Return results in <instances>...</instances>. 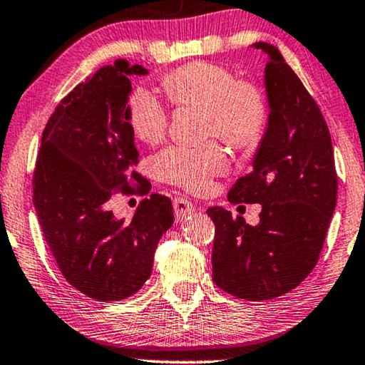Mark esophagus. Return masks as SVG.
Returning a JSON list of instances; mask_svg holds the SVG:
<instances>
[{
    "instance_id": "1",
    "label": "esophagus",
    "mask_w": 365,
    "mask_h": 365,
    "mask_svg": "<svg viewBox=\"0 0 365 365\" xmlns=\"http://www.w3.org/2000/svg\"><path fill=\"white\" fill-rule=\"evenodd\" d=\"M173 206H174V214H176L179 221H182L184 217H187L189 214L194 211V204L186 197H176L173 201Z\"/></svg>"
}]
</instances>
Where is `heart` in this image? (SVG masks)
Here are the masks:
<instances>
[{"label":"heart","instance_id":"heart-1","mask_svg":"<svg viewBox=\"0 0 365 365\" xmlns=\"http://www.w3.org/2000/svg\"><path fill=\"white\" fill-rule=\"evenodd\" d=\"M161 86L174 106L206 109V134L221 138L229 146H252L266 129V94L256 83L239 81L231 69L221 64H182L161 79ZM128 119L134 136L143 143L156 144L166 136L169 113L151 89H133L128 99ZM154 169L163 181L201 192L214 178L229 171V159L216 143L171 146L154 158Z\"/></svg>","mask_w":365,"mask_h":365}]
</instances>
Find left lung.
<instances>
[{"label":"left lung","instance_id":"8db88e82","mask_svg":"<svg viewBox=\"0 0 365 365\" xmlns=\"http://www.w3.org/2000/svg\"><path fill=\"white\" fill-rule=\"evenodd\" d=\"M269 54V123L254 169L227 194L232 204H261L257 226L221 206L209 207L216 234L212 279L246 301L292 291L321 256L337 199V173L329 128L314 99L276 46Z\"/></svg>","mask_w":365,"mask_h":365}]
</instances>
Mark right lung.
<instances>
[{"instance_id":"obj_1","label":"right lung","mask_w":365,"mask_h":365,"mask_svg":"<svg viewBox=\"0 0 365 365\" xmlns=\"http://www.w3.org/2000/svg\"><path fill=\"white\" fill-rule=\"evenodd\" d=\"M118 59L61 99L43 131L33 173V202L44 239L64 279L101 302L133 296L151 276L154 252L173 226L171 199L151 194L131 221L109 211L114 194L146 196L128 119L131 74Z\"/></svg>"}]
</instances>
